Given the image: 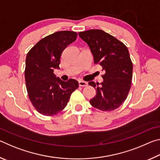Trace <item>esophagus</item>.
<instances>
[{"instance_id": "obj_1", "label": "esophagus", "mask_w": 160, "mask_h": 160, "mask_svg": "<svg viewBox=\"0 0 160 160\" xmlns=\"http://www.w3.org/2000/svg\"><path fill=\"white\" fill-rule=\"evenodd\" d=\"M79 85L80 87H87L88 85V83L87 82H85V81H79Z\"/></svg>"}]
</instances>
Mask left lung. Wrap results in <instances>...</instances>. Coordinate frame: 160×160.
I'll use <instances>...</instances> for the list:
<instances>
[{
    "label": "left lung",
    "mask_w": 160,
    "mask_h": 160,
    "mask_svg": "<svg viewBox=\"0 0 160 160\" xmlns=\"http://www.w3.org/2000/svg\"><path fill=\"white\" fill-rule=\"evenodd\" d=\"M93 55L94 63H99L105 70L103 82L95 88L96 96L90 99L94 108L110 112L120 107L125 101L131 85L132 63L127 47L114 37L101 29H90L79 32Z\"/></svg>",
    "instance_id": "left-lung-1"
}]
</instances>
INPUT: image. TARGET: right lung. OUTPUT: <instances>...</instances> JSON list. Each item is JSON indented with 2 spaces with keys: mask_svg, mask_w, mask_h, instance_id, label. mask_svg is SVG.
<instances>
[{
  "mask_svg": "<svg viewBox=\"0 0 160 160\" xmlns=\"http://www.w3.org/2000/svg\"><path fill=\"white\" fill-rule=\"evenodd\" d=\"M77 35L75 32H56L37 42L27 55V90L33 106L42 115L53 116L61 112L78 88L77 80L66 82L53 73L54 69H59L62 52L75 41Z\"/></svg>",
  "mask_w": 160,
  "mask_h": 160,
  "instance_id": "add662e5",
  "label": "right lung"
}]
</instances>
